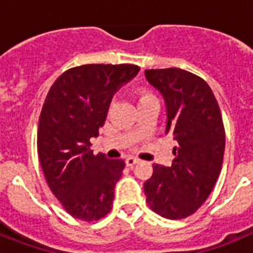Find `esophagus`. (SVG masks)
I'll return each mask as SVG.
<instances>
[{"mask_svg": "<svg viewBox=\"0 0 253 253\" xmlns=\"http://www.w3.org/2000/svg\"><path fill=\"white\" fill-rule=\"evenodd\" d=\"M139 162V160H137V158L134 157H128L126 160H125V165L128 167H133L134 165H137V163Z\"/></svg>", "mask_w": 253, "mask_h": 253, "instance_id": "1", "label": "esophagus"}]
</instances>
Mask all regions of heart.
I'll use <instances>...</instances> for the list:
<instances>
[{
  "mask_svg": "<svg viewBox=\"0 0 253 253\" xmlns=\"http://www.w3.org/2000/svg\"><path fill=\"white\" fill-rule=\"evenodd\" d=\"M135 100H137V104L139 105L143 104V102L156 100V97H154L148 90H146V88H138V90L135 91Z\"/></svg>",
  "mask_w": 253,
  "mask_h": 253,
  "instance_id": "obj_1",
  "label": "heart"
}]
</instances>
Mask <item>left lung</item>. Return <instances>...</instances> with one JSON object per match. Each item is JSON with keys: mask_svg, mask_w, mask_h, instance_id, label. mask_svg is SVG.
<instances>
[{"mask_svg": "<svg viewBox=\"0 0 253 253\" xmlns=\"http://www.w3.org/2000/svg\"><path fill=\"white\" fill-rule=\"evenodd\" d=\"M146 78L165 99V134L177 143L171 167L153 165V175L144 182L146 202L163 218H186L207 200L222 169V114L209 84L194 73L181 68L146 69Z\"/></svg>", "mask_w": 253, "mask_h": 253, "instance_id": "8db88e82", "label": "left lung"}]
</instances>
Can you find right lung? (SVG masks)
Here are the masks:
<instances>
[{
	"instance_id": "obj_1",
	"label": "right lung",
	"mask_w": 253,
	"mask_h": 253,
	"mask_svg": "<svg viewBox=\"0 0 253 253\" xmlns=\"http://www.w3.org/2000/svg\"><path fill=\"white\" fill-rule=\"evenodd\" d=\"M134 64H84L59 76L50 87L38 126V154L51 193L67 213L84 222L111 210L123 160L93 154L114 93L135 77Z\"/></svg>"
}]
</instances>
